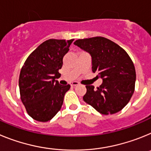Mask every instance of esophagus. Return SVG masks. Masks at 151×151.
I'll list each match as a JSON object with an SVG mask.
<instances>
[{
	"label": "esophagus",
	"instance_id": "esophagus-1",
	"mask_svg": "<svg viewBox=\"0 0 151 151\" xmlns=\"http://www.w3.org/2000/svg\"><path fill=\"white\" fill-rule=\"evenodd\" d=\"M70 85H71L72 87H75V86H77V85H78V82H73L70 84Z\"/></svg>",
	"mask_w": 151,
	"mask_h": 151
}]
</instances>
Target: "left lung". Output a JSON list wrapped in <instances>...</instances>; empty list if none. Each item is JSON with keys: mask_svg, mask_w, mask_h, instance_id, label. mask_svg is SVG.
Returning a JSON list of instances; mask_svg holds the SVG:
<instances>
[{"mask_svg": "<svg viewBox=\"0 0 151 151\" xmlns=\"http://www.w3.org/2000/svg\"><path fill=\"white\" fill-rule=\"evenodd\" d=\"M74 45L90 54L92 72L103 80L97 89L93 85L85 86L84 101L101 114L120 111L130 101L135 85V69L129 54L104 37L78 39Z\"/></svg>", "mask_w": 151, "mask_h": 151, "instance_id": "1", "label": "left lung"}]
</instances>
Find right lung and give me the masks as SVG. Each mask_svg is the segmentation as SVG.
<instances>
[{"label": "right lung", "mask_w": 151, "mask_h": 151, "mask_svg": "<svg viewBox=\"0 0 151 151\" xmlns=\"http://www.w3.org/2000/svg\"><path fill=\"white\" fill-rule=\"evenodd\" d=\"M73 39H49L29 56L21 69L19 86L21 101L26 111L38 122L50 120L61 109L64 95L70 85H61L63 58Z\"/></svg>", "instance_id": "1"}]
</instances>
